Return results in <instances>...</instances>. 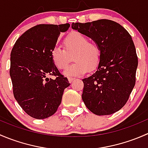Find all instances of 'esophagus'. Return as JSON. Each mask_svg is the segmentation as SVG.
<instances>
[{"label": "esophagus", "instance_id": "esophagus-1", "mask_svg": "<svg viewBox=\"0 0 148 148\" xmlns=\"http://www.w3.org/2000/svg\"><path fill=\"white\" fill-rule=\"evenodd\" d=\"M68 79H69V82L70 83H71L74 79H75V78H74V77H69Z\"/></svg>", "mask_w": 148, "mask_h": 148}]
</instances>
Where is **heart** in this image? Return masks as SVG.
<instances>
[{"label":"heart","instance_id":"b5f03b06","mask_svg":"<svg viewBox=\"0 0 148 148\" xmlns=\"http://www.w3.org/2000/svg\"><path fill=\"white\" fill-rule=\"evenodd\" d=\"M64 50L60 46H55L51 52L53 64L59 69H64L73 54L74 64L69 66L64 74L67 77L80 76L88 70L93 71L99 65L102 56L99 46L89 42V38L79 32L69 34L63 41Z\"/></svg>","mask_w":148,"mask_h":148}]
</instances>
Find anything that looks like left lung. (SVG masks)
Returning a JSON list of instances; mask_svg holds the SVG:
<instances>
[{"label":"left lung","mask_w":148,"mask_h":148,"mask_svg":"<svg viewBox=\"0 0 148 148\" xmlns=\"http://www.w3.org/2000/svg\"><path fill=\"white\" fill-rule=\"evenodd\" d=\"M71 28L99 46L101 60L95 74L82 79V100L97 115L119 111L127 102L135 84L138 59L132 37L117 22L107 19L73 23Z\"/></svg>","instance_id":"8db88e82"}]
</instances>
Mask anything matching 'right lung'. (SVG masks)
<instances>
[{
    "instance_id": "right-lung-1",
    "label": "right lung",
    "mask_w": 148,
    "mask_h": 148,
    "mask_svg": "<svg viewBox=\"0 0 148 148\" xmlns=\"http://www.w3.org/2000/svg\"><path fill=\"white\" fill-rule=\"evenodd\" d=\"M69 23L39 24L23 33L10 53V76L14 97L21 108L34 118L53 115L62 102L65 88L70 85L53 64L51 52L61 32ZM55 75V80L49 78Z\"/></svg>"
}]
</instances>
